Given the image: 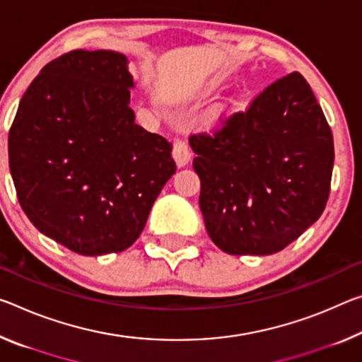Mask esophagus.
I'll return each instance as SVG.
<instances>
[{
    "instance_id": "34e87169",
    "label": "esophagus",
    "mask_w": 362,
    "mask_h": 362,
    "mask_svg": "<svg viewBox=\"0 0 362 362\" xmlns=\"http://www.w3.org/2000/svg\"><path fill=\"white\" fill-rule=\"evenodd\" d=\"M172 156H174L177 168H185V165L190 163V159H192L190 148H188V145H187L185 141L177 140L174 143V150H172Z\"/></svg>"
}]
</instances>
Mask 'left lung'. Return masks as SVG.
<instances>
[{
	"label": "left lung",
	"instance_id": "8db88e82",
	"mask_svg": "<svg viewBox=\"0 0 362 362\" xmlns=\"http://www.w3.org/2000/svg\"><path fill=\"white\" fill-rule=\"evenodd\" d=\"M190 146L206 230L223 253L274 255L322 214L334 136L300 72L269 85L214 135H192Z\"/></svg>",
	"mask_w": 362,
	"mask_h": 362
}]
</instances>
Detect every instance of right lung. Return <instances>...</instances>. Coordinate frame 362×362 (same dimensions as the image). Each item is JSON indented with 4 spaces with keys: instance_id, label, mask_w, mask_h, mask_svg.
I'll use <instances>...</instances> for the list:
<instances>
[{
    "instance_id": "obj_1",
    "label": "right lung",
    "mask_w": 362,
    "mask_h": 362,
    "mask_svg": "<svg viewBox=\"0 0 362 362\" xmlns=\"http://www.w3.org/2000/svg\"><path fill=\"white\" fill-rule=\"evenodd\" d=\"M132 88L124 54L71 51L40 71L9 130L22 209L74 253L127 250L175 174L170 143L135 124Z\"/></svg>"
}]
</instances>
